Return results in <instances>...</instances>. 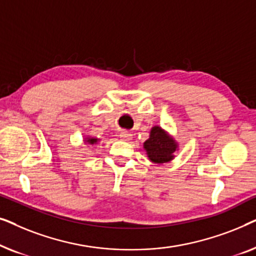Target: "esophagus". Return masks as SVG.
<instances>
[{"mask_svg": "<svg viewBox=\"0 0 256 256\" xmlns=\"http://www.w3.org/2000/svg\"><path fill=\"white\" fill-rule=\"evenodd\" d=\"M120 136H121V138H124V140H130L132 138V134L129 132H121Z\"/></svg>", "mask_w": 256, "mask_h": 256, "instance_id": "esophagus-1", "label": "esophagus"}]
</instances>
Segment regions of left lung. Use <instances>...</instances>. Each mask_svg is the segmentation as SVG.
I'll return each mask as SVG.
<instances>
[{
  "instance_id": "8db88e82",
  "label": "left lung",
  "mask_w": 256,
  "mask_h": 256,
  "mask_svg": "<svg viewBox=\"0 0 256 256\" xmlns=\"http://www.w3.org/2000/svg\"><path fill=\"white\" fill-rule=\"evenodd\" d=\"M176 143L168 136L162 128L154 127L150 138L144 142V149L154 163H166L172 160L176 152Z\"/></svg>"
}]
</instances>
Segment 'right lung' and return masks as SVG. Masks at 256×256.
<instances>
[{
	"instance_id": "add662e5",
	"label": "right lung",
	"mask_w": 256,
	"mask_h": 256,
	"mask_svg": "<svg viewBox=\"0 0 256 256\" xmlns=\"http://www.w3.org/2000/svg\"><path fill=\"white\" fill-rule=\"evenodd\" d=\"M96 141H98L96 138H88V140H87V142H90V144H93V143H96Z\"/></svg>"
}]
</instances>
